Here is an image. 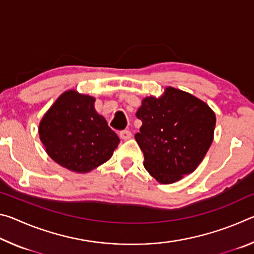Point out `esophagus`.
I'll return each mask as SVG.
<instances>
[{"label":"esophagus","instance_id":"esophagus-1","mask_svg":"<svg viewBox=\"0 0 254 254\" xmlns=\"http://www.w3.org/2000/svg\"><path fill=\"white\" fill-rule=\"evenodd\" d=\"M131 136H132V133H131V131H128V130H123V131L120 132V137H121V139H123V140L131 139Z\"/></svg>","mask_w":254,"mask_h":254}]
</instances>
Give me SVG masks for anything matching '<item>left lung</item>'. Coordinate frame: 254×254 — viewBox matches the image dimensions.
<instances>
[{
    "label": "left lung",
    "mask_w": 254,
    "mask_h": 254,
    "mask_svg": "<svg viewBox=\"0 0 254 254\" xmlns=\"http://www.w3.org/2000/svg\"><path fill=\"white\" fill-rule=\"evenodd\" d=\"M135 115L142 122L135 140L144 168L160 184L191 174L213 142L214 112L180 89L167 87L160 97H145Z\"/></svg>",
    "instance_id": "left-lung-1"
}]
</instances>
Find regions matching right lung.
<instances>
[{
    "mask_svg": "<svg viewBox=\"0 0 254 254\" xmlns=\"http://www.w3.org/2000/svg\"><path fill=\"white\" fill-rule=\"evenodd\" d=\"M95 98L67 91L42 118L41 142L49 157L75 173H88L106 162L120 139L98 115Z\"/></svg>",
    "mask_w": 254,
    "mask_h": 254,
    "instance_id": "1",
    "label": "right lung"
}]
</instances>
